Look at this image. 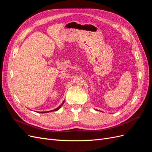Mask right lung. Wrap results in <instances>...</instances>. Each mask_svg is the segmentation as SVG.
Segmentation results:
<instances>
[{
    "mask_svg": "<svg viewBox=\"0 0 152 152\" xmlns=\"http://www.w3.org/2000/svg\"><path fill=\"white\" fill-rule=\"evenodd\" d=\"M61 106H59V107H58V108H56V109H54V110H51V111H56V110H58V109H59V108H61ZM46 112H40V113H46Z\"/></svg>",
    "mask_w": 152,
    "mask_h": 152,
    "instance_id": "add662e5",
    "label": "right lung"
}]
</instances>
